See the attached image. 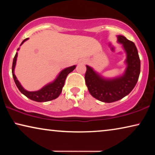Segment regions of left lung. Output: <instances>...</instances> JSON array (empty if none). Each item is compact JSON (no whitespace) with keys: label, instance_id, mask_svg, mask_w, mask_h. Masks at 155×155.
<instances>
[{"label":"left lung","instance_id":"1","mask_svg":"<svg viewBox=\"0 0 155 155\" xmlns=\"http://www.w3.org/2000/svg\"><path fill=\"white\" fill-rule=\"evenodd\" d=\"M116 37L126 54V67L122 75L107 78L86 65L84 78L89 92L95 99L106 103L120 100L128 95L135 87L140 73V60L135 44L123 35Z\"/></svg>","mask_w":155,"mask_h":155}]
</instances>
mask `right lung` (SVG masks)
<instances>
[{"mask_svg": "<svg viewBox=\"0 0 155 155\" xmlns=\"http://www.w3.org/2000/svg\"><path fill=\"white\" fill-rule=\"evenodd\" d=\"M29 38H27L25 40H23L20 46H22L25 41L28 40ZM20 50V48H18V51ZM17 58H18V52L16 53L15 56L13 58V62H12V77H13L14 81L15 82L16 86L18 87V90L20 91L21 93L26 96L27 98L31 99V100L37 101V102H45V101H51L53 99H56L58 97L59 95L61 94L62 92L63 87L64 86L65 80L66 79L67 75L70 73H71L74 69L76 68V65H72V66L65 68L63 69L60 73L58 74L56 78L53 80V81L48 82L44 85L43 87H41L40 90L37 91H27L22 86L20 82H19L18 78L15 75V68Z\"/></svg>", "mask_w": 155, "mask_h": 155, "instance_id": "right-lung-1", "label": "right lung"}]
</instances>
